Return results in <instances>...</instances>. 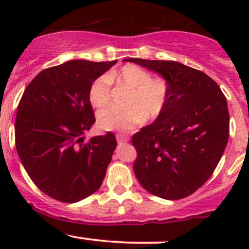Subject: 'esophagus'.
Returning <instances> with one entry per match:
<instances>
[{
  "instance_id": "obj_1",
  "label": "esophagus",
  "mask_w": 249,
  "mask_h": 249,
  "mask_svg": "<svg viewBox=\"0 0 249 249\" xmlns=\"http://www.w3.org/2000/svg\"><path fill=\"white\" fill-rule=\"evenodd\" d=\"M116 138H117V142H118L119 144H123V142H126L128 141V137L124 133H118L116 136Z\"/></svg>"
}]
</instances>
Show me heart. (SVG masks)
<instances>
[{
  "instance_id": "1",
  "label": "heart",
  "mask_w": 249,
  "mask_h": 249,
  "mask_svg": "<svg viewBox=\"0 0 249 249\" xmlns=\"http://www.w3.org/2000/svg\"><path fill=\"white\" fill-rule=\"evenodd\" d=\"M111 78L124 83L131 90L124 110L108 107L97 115V125L104 131L132 130L147 119L159 117L165 110L168 99V84L160 77H151L146 70L133 64L123 67L111 75L96 78L89 89V101L95 107H103L110 98Z\"/></svg>"
}]
</instances>
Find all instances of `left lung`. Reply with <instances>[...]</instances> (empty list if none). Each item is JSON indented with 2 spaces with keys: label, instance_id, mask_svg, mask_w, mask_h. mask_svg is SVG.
<instances>
[{
  "label": "left lung",
  "instance_id": "obj_1",
  "mask_svg": "<svg viewBox=\"0 0 249 249\" xmlns=\"http://www.w3.org/2000/svg\"><path fill=\"white\" fill-rule=\"evenodd\" d=\"M168 84L165 110L134 133L133 170L147 192L179 200L196 192L219 164L230 136L227 101L206 73L172 61L127 58Z\"/></svg>",
  "mask_w": 249,
  "mask_h": 249
}]
</instances>
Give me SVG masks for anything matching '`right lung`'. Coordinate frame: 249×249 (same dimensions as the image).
Returning <instances> with one entry per match:
<instances>
[{"label":"right lung","mask_w":249,"mask_h":249,"mask_svg":"<svg viewBox=\"0 0 249 249\" xmlns=\"http://www.w3.org/2000/svg\"><path fill=\"white\" fill-rule=\"evenodd\" d=\"M77 59L41 71L17 107L15 142L28 176L43 193L77 202L101 187L117 146L115 134H84L96 122L89 89L115 65Z\"/></svg>","instance_id":"obj_1"}]
</instances>
